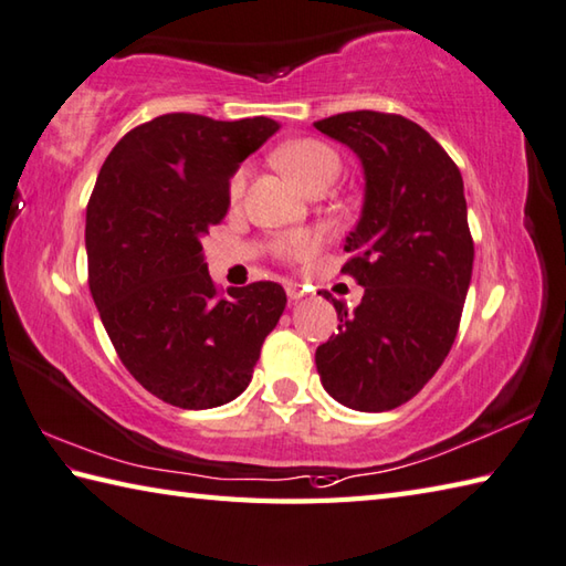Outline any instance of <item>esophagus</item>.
Listing matches in <instances>:
<instances>
[{
    "instance_id": "obj_1",
    "label": "esophagus",
    "mask_w": 566,
    "mask_h": 566,
    "mask_svg": "<svg viewBox=\"0 0 566 566\" xmlns=\"http://www.w3.org/2000/svg\"><path fill=\"white\" fill-rule=\"evenodd\" d=\"M285 293H287V301H291V303H297V301H301V297L305 295L303 287L295 285V283H287V285H285Z\"/></svg>"
}]
</instances>
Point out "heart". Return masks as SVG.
Instances as JSON below:
<instances>
[{"instance_id":"obj_1","label":"heart","mask_w":566,"mask_h":566,"mask_svg":"<svg viewBox=\"0 0 566 566\" xmlns=\"http://www.w3.org/2000/svg\"><path fill=\"white\" fill-rule=\"evenodd\" d=\"M275 163H279L283 172L305 191L319 182H335L339 169H343L339 155L333 150V147L319 140H295L291 145H285L275 153ZM247 177H249L247 167H241L231 175L229 179L231 201L241 199L243 189H247ZM315 247L317 243L311 233H287V237H281L273 243V251L283 261H305L307 255H313Z\"/></svg>"}]
</instances>
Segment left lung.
<instances>
[{"mask_svg": "<svg viewBox=\"0 0 566 566\" xmlns=\"http://www.w3.org/2000/svg\"><path fill=\"white\" fill-rule=\"evenodd\" d=\"M359 157L365 205L345 239L361 287L355 311L327 291L337 335L315 365L333 399L357 411H389L423 389L461 325L473 273L463 177L433 137L407 117L375 111L313 123Z\"/></svg>", "mask_w": 566, "mask_h": 566, "instance_id": "8db88e82", "label": "left lung"}]
</instances>
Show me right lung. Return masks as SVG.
<instances>
[{"instance_id":"obj_1","label":"right lung","mask_w":566,"mask_h":566,"mask_svg":"<svg viewBox=\"0 0 566 566\" xmlns=\"http://www.w3.org/2000/svg\"><path fill=\"white\" fill-rule=\"evenodd\" d=\"M279 130L271 117L167 113L105 157L85 211L88 285L127 371L179 409H214L249 387L285 311L273 281L219 295L201 237L227 217L229 179Z\"/></svg>"}]
</instances>
